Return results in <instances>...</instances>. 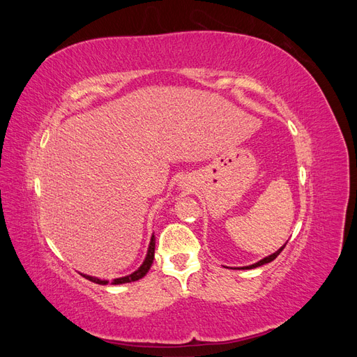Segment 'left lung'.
Segmentation results:
<instances>
[{
	"label": "left lung",
	"mask_w": 357,
	"mask_h": 357,
	"mask_svg": "<svg viewBox=\"0 0 357 357\" xmlns=\"http://www.w3.org/2000/svg\"><path fill=\"white\" fill-rule=\"evenodd\" d=\"M286 244H287V243H286ZM286 244H284L283 247H280V248H278V250H277L275 253H273L271 256H268V257H264V259H262V261H259L257 264H253V265H250V266H244V268H245V269H252V268H257V266H262V265H265V264H269V262H273V261H274V259H275V257H277V256H278L280 253H282V252H283V248L286 247ZM244 268H243V269H244Z\"/></svg>",
	"instance_id": "8db88e82"
}]
</instances>
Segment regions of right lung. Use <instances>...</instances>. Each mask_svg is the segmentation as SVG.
I'll return each mask as SVG.
<instances>
[{"label":"right lung","instance_id":"1","mask_svg":"<svg viewBox=\"0 0 357 357\" xmlns=\"http://www.w3.org/2000/svg\"><path fill=\"white\" fill-rule=\"evenodd\" d=\"M153 259H155V235H152V240H150V245H149V252H147V256H146V261L143 262V265L139 266L135 273L129 274L126 277H122V278H114L112 284H123V283H131V282H137V280L143 278L147 273L150 266H152L153 264ZM86 280H89V282H93L96 284H107L109 282H105V280H100V278H95V277H91V275H84L82 274Z\"/></svg>","mask_w":357,"mask_h":357}]
</instances>
